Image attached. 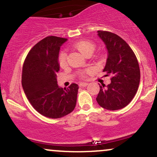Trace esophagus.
<instances>
[{
    "instance_id": "esophagus-1",
    "label": "esophagus",
    "mask_w": 157,
    "mask_h": 157,
    "mask_svg": "<svg viewBox=\"0 0 157 157\" xmlns=\"http://www.w3.org/2000/svg\"><path fill=\"white\" fill-rule=\"evenodd\" d=\"M79 86H80V87H86V86H88V83L87 82H80V84H79Z\"/></svg>"
}]
</instances>
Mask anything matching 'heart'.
<instances>
[{"label":"heart","instance_id":"heart-1","mask_svg":"<svg viewBox=\"0 0 157 157\" xmlns=\"http://www.w3.org/2000/svg\"><path fill=\"white\" fill-rule=\"evenodd\" d=\"M74 47L76 48L77 50H78L79 52H81L86 57H89V56H91L92 55L93 52H94L96 46L92 42H91V41L82 40L77 41V42L75 43L74 44ZM58 63L61 68L66 67V65H67V55H66V53L65 52H61L59 54ZM90 71H91V69L86 70V71L81 74V77H85V73L89 72Z\"/></svg>","mask_w":157,"mask_h":157}]
</instances>
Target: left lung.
<instances>
[{
    "mask_svg": "<svg viewBox=\"0 0 157 157\" xmlns=\"http://www.w3.org/2000/svg\"><path fill=\"white\" fill-rule=\"evenodd\" d=\"M108 50L103 71L111 75V83L100 86L96 100L103 109L115 111L123 109L133 100L138 90L140 70L136 55L128 44L116 34L97 31Z\"/></svg>",
    "mask_w": 157,
    "mask_h": 157,
    "instance_id": "8db88e82",
    "label": "left lung"
}]
</instances>
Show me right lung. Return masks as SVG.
I'll list each match as a JSON object with an SVG mask.
<instances>
[{"instance_id":"right-lung-1","label":"right lung","mask_w":157,"mask_h":157,"mask_svg":"<svg viewBox=\"0 0 157 157\" xmlns=\"http://www.w3.org/2000/svg\"><path fill=\"white\" fill-rule=\"evenodd\" d=\"M66 38L48 36L30 50L22 71V86L31 105L37 112L48 118L57 119L75 109L78 85L63 89L57 85L60 70L58 56Z\"/></svg>"}]
</instances>
